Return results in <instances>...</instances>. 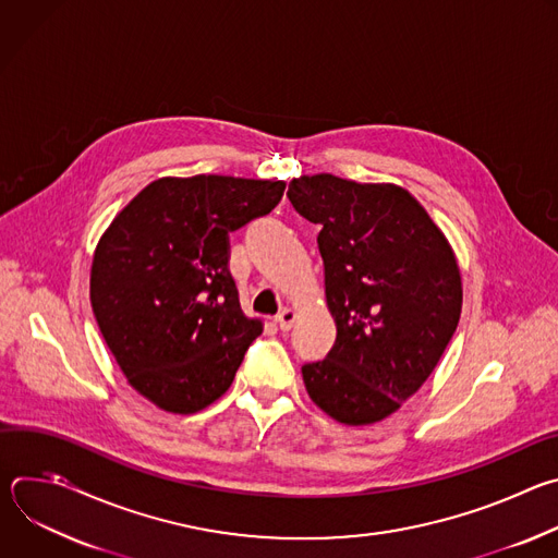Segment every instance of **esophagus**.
Returning a JSON list of instances; mask_svg holds the SVG:
<instances>
[{
	"instance_id": "34e87169",
	"label": "esophagus",
	"mask_w": 558,
	"mask_h": 558,
	"mask_svg": "<svg viewBox=\"0 0 558 558\" xmlns=\"http://www.w3.org/2000/svg\"><path fill=\"white\" fill-rule=\"evenodd\" d=\"M276 323H278V327H280L282 331H289V329L293 327V323H295V311L289 308V306L280 308L278 315H276Z\"/></svg>"
}]
</instances>
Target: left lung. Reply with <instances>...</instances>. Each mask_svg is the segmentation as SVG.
<instances>
[{
  "label": "left lung",
  "instance_id": "8db88e82",
  "mask_svg": "<svg viewBox=\"0 0 558 558\" xmlns=\"http://www.w3.org/2000/svg\"><path fill=\"white\" fill-rule=\"evenodd\" d=\"M293 209L320 225L336 344L302 366L311 400L349 426L379 422L415 395L444 355L461 315L454 254L402 187L333 174L293 179Z\"/></svg>",
  "mask_w": 558,
  "mask_h": 558
}]
</instances>
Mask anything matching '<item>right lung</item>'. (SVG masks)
<instances>
[{
  "instance_id": "1",
  "label": "right lung",
  "mask_w": 558,
  "mask_h": 558,
  "mask_svg": "<svg viewBox=\"0 0 558 558\" xmlns=\"http://www.w3.org/2000/svg\"><path fill=\"white\" fill-rule=\"evenodd\" d=\"M282 181L158 179L97 245L90 302L128 381L168 413H196L231 386L263 333L241 308L229 233L267 216Z\"/></svg>"
}]
</instances>
